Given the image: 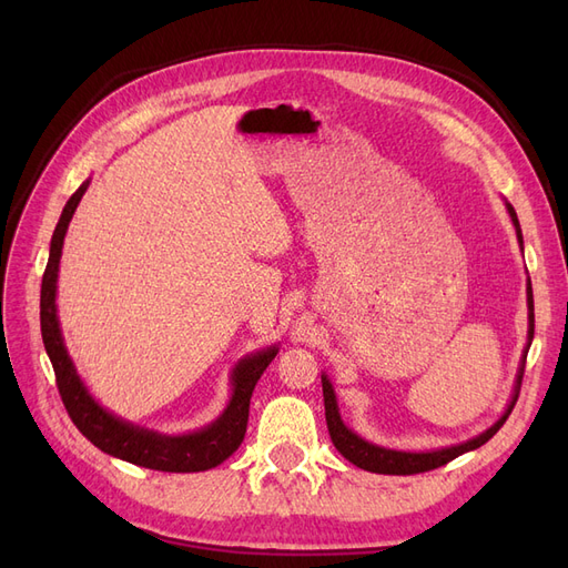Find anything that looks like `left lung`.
Wrapping results in <instances>:
<instances>
[{"mask_svg":"<svg viewBox=\"0 0 568 568\" xmlns=\"http://www.w3.org/2000/svg\"><path fill=\"white\" fill-rule=\"evenodd\" d=\"M509 209V215L514 220V227H517V236L521 242V230H519V220H517V213H514L511 205L507 203ZM528 320H530V329H528V341H532V322H536V317H532V291H530V282H528ZM521 379H524V367L519 372V382H517V393H514V400L507 409V415L497 422L495 426H490L486 434H480L478 438L474 440H467L462 445H455V448H443V450H436V453H398V450H386V448H379V445H372L367 440H363L359 436H355L351 428H346V424L341 422V415H338V407H336V395L332 390V384L326 376H322V395H324V415H326V428H329V436H332V443L336 445V450L346 457L348 462H353L355 467L365 469V471H374V474H390V476H412V474H424V471H432V469H438V467H445V464L453 462L455 457L469 453V450H476L480 448V445L488 443L497 432H500L503 424L507 422V417L511 415V407L514 403H517L519 398V388H521Z\"/></svg>","mask_w":568,"mask_h":568,"instance_id":"left-lung-1","label":"left lung"}]
</instances>
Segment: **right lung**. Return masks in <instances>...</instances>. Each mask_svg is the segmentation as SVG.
<instances>
[{"instance_id":"add662e5","label":"right lung","mask_w":568,"mask_h":568,"mask_svg":"<svg viewBox=\"0 0 568 568\" xmlns=\"http://www.w3.org/2000/svg\"><path fill=\"white\" fill-rule=\"evenodd\" d=\"M88 184L84 182L78 192L68 199L65 209L61 213L59 225L51 236V248H49V261L44 267L42 277V294H40V326H42V341L47 355L51 359V367L57 374V386L59 395L63 400V407L68 417L73 419L78 432L94 443L99 450H104L113 457L125 459L136 467L156 469V471H205L217 467L220 462H225L239 445L244 440L246 424H248V405L253 388L261 379L267 365L277 355V348H267L246 357L244 363H239L234 369V395L230 400V407L225 409L215 424H211L203 432L189 434V436H159L144 432L140 426H132L115 419L104 407H99L92 398L88 388L82 386L80 376L75 374V367L63 348V338L57 320V277H59V261H61V248H63V236L68 230V222H71L82 194L88 192Z\"/></svg>"}]
</instances>
